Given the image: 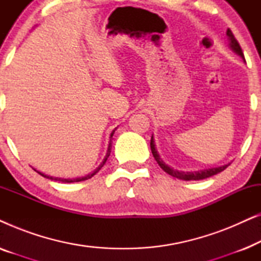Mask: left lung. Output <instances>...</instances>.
<instances>
[{"label": "left lung", "mask_w": 261, "mask_h": 261, "mask_svg": "<svg viewBox=\"0 0 261 261\" xmlns=\"http://www.w3.org/2000/svg\"><path fill=\"white\" fill-rule=\"evenodd\" d=\"M227 38H228V41H229V47L231 51L234 53H237L238 56H240L241 58H244V53H242V49L240 47V45H239V42L237 41V39L234 38L233 33H231V31L228 28L227 32ZM245 60V59H244ZM151 151H152V154L154 156L155 162L158 163V165L162 167V169L165 171L166 173H169L170 176L172 177H176L178 179H183V180H201V179H205V178H209L214 176V174H217L220 172H222L224 169H227L228 165L229 164H226V165H222V166H219V167H212V169H204V170H198V171H179V170H174L172 167L167 165L163 162V159L160 158L158 151H156V147H155V142H154V138H151Z\"/></svg>", "instance_id": "left-lung-1"}]
</instances>
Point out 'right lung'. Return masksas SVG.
I'll use <instances>...</instances> for the list:
<instances>
[{"mask_svg":"<svg viewBox=\"0 0 261 261\" xmlns=\"http://www.w3.org/2000/svg\"><path fill=\"white\" fill-rule=\"evenodd\" d=\"M115 130H116V128L115 129H114L112 133H110V140H109V145H108V149H107V154H106V156H105V159H103V162L101 163V165H99L97 169H96L94 172L92 173H89V174H87V176L85 177H80V178H72V179H70V178H59V177H52V176H47V174H45V173H42V172H40V171H37V172L39 173V174H41L42 177H45V178H48V179H51V180H57V181H63V183H73V181H82V180H85V179H89V178H91L92 176H95L96 173L98 172L99 170L102 169V166L105 165L106 164V162H107V159L109 158V155H110V152H112V140H113V135H114V133H115Z\"/></svg>","mask_w":261,"mask_h":261,"instance_id":"1","label":"right lung"}]
</instances>
